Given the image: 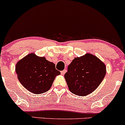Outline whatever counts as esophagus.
Returning <instances> with one entry per match:
<instances>
[{
	"label": "esophagus",
	"mask_w": 125,
	"mask_h": 125,
	"mask_svg": "<svg viewBox=\"0 0 125 125\" xmlns=\"http://www.w3.org/2000/svg\"><path fill=\"white\" fill-rule=\"evenodd\" d=\"M66 70H63V71H61V74H62V75H64V74H65L66 73Z\"/></svg>",
	"instance_id": "1"
}]
</instances>
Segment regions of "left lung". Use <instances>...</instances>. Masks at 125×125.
Returning a JSON list of instances; mask_svg holds the SVG:
<instances>
[{"label": "left lung", "mask_w": 125, "mask_h": 125, "mask_svg": "<svg viewBox=\"0 0 125 125\" xmlns=\"http://www.w3.org/2000/svg\"><path fill=\"white\" fill-rule=\"evenodd\" d=\"M106 73L105 64L96 56L87 53L73 60L68 66L64 78L72 93L84 96L96 89Z\"/></svg>", "instance_id": "1"}]
</instances>
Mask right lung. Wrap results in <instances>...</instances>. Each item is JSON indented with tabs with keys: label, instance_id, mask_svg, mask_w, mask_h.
I'll return each mask as SVG.
<instances>
[{
	"label": "right lung",
	"instance_id": "right-lung-1",
	"mask_svg": "<svg viewBox=\"0 0 125 125\" xmlns=\"http://www.w3.org/2000/svg\"><path fill=\"white\" fill-rule=\"evenodd\" d=\"M18 78L23 86L35 94H43L51 89L56 76L61 72L55 64L38 56L35 53L28 54L19 60L15 66Z\"/></svg>",
	"mask_w": 125,
	"mask_h": 125
}]
</instances>
